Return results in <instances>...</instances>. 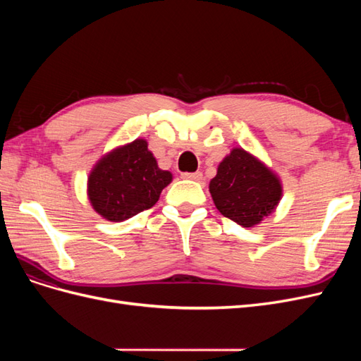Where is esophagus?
Wrapping results in <instances>:
<instances>
[{"label":"esophagus","instance_id":"34e87169","mask_svg":"<svg viewBox=\"0 0 361 361\" xmlns=\"http://www.w3.org/2000/svg\"><path fill=\"white\" fill-rule=\"evenodd\" d=\"M182 178L191 179V180H202L203 174H202L200 171H195V173H182Z\"/></svg>","mask_w":361,"mask_h":361}]
</instances>
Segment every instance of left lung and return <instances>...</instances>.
<instances>
[{"label":"left lung","instance_id":"8db88e82","mask_svg":"<svg viewBox=\"0 0 361 361\" xmlns=\"http://www.w3.org/2000/svg\"><path fill=\"white\" fill-rule=\"evenodd\" d=\"M216 209L243 227L271 214L281 197L280 180L243 149H233L209 183Z\"/></svg>","mask_w":361,"mask_h":361}]
</instances>
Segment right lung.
<instances>
[{
  "mask_svg": "<svg viewBox=\"0 0 361 361\" xmlns=\"http://www.w3.org/2000/svg\"><path fill=\"white\" fill-rule=\"evenodd\" d=\"M171 173L158 167L145 140L116 149L96 164L89 178V199L97 214L110 221H123L150 209Z\"/></svg>",
  "mask_w": 361,
  "mask_h": 361,
  "instance_id": "obj_1",
  "label": "right lung"
}]
</instances>
